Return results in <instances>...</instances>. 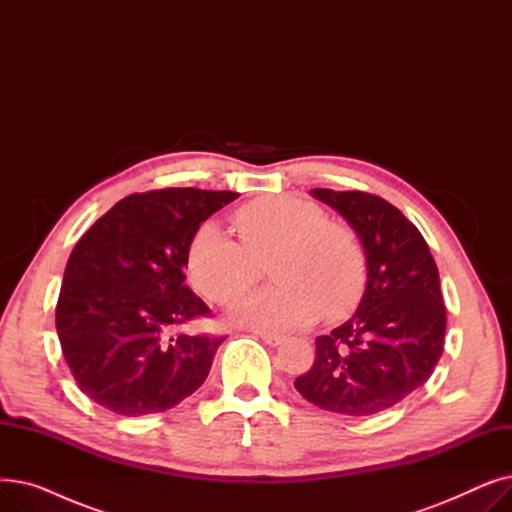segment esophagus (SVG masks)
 <instances>
[{"label": "esophagus", "instance_id": "34e87169", "mask_svg": "<svg viewBox=\"0 0 512 512\" xmlns=\"http://www.w3.org/2000/svg\"><path fill=\"white\" fill-rule=\"evenodd\" d=\"M265 344H270V346H278V344H282L286 338L282 336V334H274V332H255Z\"/></svg>", "mask_w": 512, "mask_h": 512}]
</instances>
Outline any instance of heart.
Here are the masks:
<instances>
[{"label": "heart", "instance_id": "obj_1", "mask_svg": "<svg viewBox=\"0 0 512 512\" xmlns=\"http://www.w3.org/2000/svg\"><path fill=\"white\" fill-rule=\"evenodd\" d=\"M240 242L213 222L197 228L186 253L195 288L218 305H230L247 292L270 255V278L278 282L236 303L232 315L259 330H292L321 313L342 317L363 297L367 259L359 236L344 224L326 220L315 203L270 195L234 211Z\"/></svg>", "mask_w": 512, "mask_h": 512}]
</instances>
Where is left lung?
I'll use <instances>...</instances> for the list:
<instances>
[{"label": "left lung", "instance_id": "1", "mask_svg": "<svg viewBox=\"0 0 512 512\" xmlns=\"http://www.w3.org/2000/svg\"><path fill=\"white\" fill-rule=\"evenodd\" d=\"M313 197L357 230L367 286L355 315L315 338V361L294 388L332 413H382L423 386L442 357L446 307L438 267L417 226L386 199L330 188H313Z\"/></svg>", "mask_w": 512, "mask_h": 512}]
</instances>
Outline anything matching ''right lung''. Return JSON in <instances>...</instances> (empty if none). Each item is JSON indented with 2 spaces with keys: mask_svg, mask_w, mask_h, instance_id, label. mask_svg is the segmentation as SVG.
Returning <instances> with one entry per match:
<instances>
[{
  "mask_svg": "<svg viewBox=\"0 0 512 512\" xmlns=\"http://www.w3.org/2000/svg\"><path fill=\"white\" fill-rule=\"evenodd\" d=\"M236 197L191 186L134 193L76 242L56 330L80 392L97 405L161 413L205 382L224 336L180 332L211 315L184 284L186 253L197 228Z\"/></svg>",
  "mask_w": 512,
  "mask_h": 512,
  "instance_id": "obj_1",
  "label": "right lung"
}]
</instances>
